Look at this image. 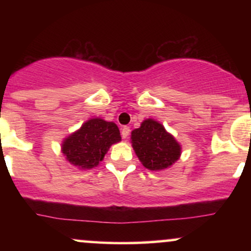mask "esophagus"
I'll return each mask as SVG.
<instances>
[{
  "label": "esophagus",
  "instance_id": "1",
  "mask_svg": "<svg viewBox=\"0 0 251 251\" xmlns=\"http://www.w3.org/2000/svg\"><path fill=\"white\" fill-rule=\"evenodd\" d=\"M129 131H131V129H129L128 126H123V127H122V137L124 138V139H127L128 135H129Z\"/></svg>",
  "mask_w": 251,
  "mask_h": 251
}]
</instances>
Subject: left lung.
Returning <instances> with one entry per match:
<instances>
[{
    "label": "left lung",
    "mask_w": 251,
    "mask_h": 251,
    "mask_svg": "<svg viewBox=\"0 0 251 251\" xmlns=\"http://www.w3.org/2000/svg\"><path fill=\"white\" fill-rule=\"evenodd\" d=\"M132 146L146 169L157 171L171 166L180 155V145L162 124L146 119L132 131Z\"/></svg>",
    "instance_id": "obj_1"
}]
</instances>
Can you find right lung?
<instances>
[{"label": "right lung", "mask_w": 251, "mask_h": 251, "mask_svg": "<svg viewBox=\"0 0 251 251\" xmlns=\"http://www.w3.org/2000/svg\"><path fill=\"white\" fill-rule=\"evenodd\" d=\"M120 140L122 137L116 124L96 118L86 122L75 133L66 138L62 153L77 168L92 169L103 159L109 146Z\"/></svg>", "instance_id": "right-lung-1"}]
</instances>
